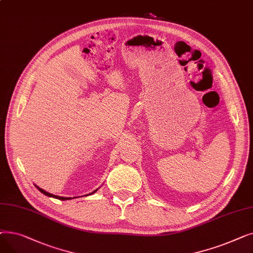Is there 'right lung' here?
I'll list each match as a JSON object with an SVG mask.
<instances>
[{
  "instance_id": "obj_1",
  "label": "right lung",
  "mask_w": 253,
  "mask_h": 253,
  "mask_svg": "<svg viewBox=\"0 0 253 253\" xmlns=\"http://www.w3.org/2000/svg\"><path fill=\"white\" fill-rule=\"evenodd\" d=\"M37 187V185H36ZM38 189H39V191L41 192V193H43L44 195H46V196H48V197H53V198H56V199H58V200H71L72 198H68V197H59V196H56V195H53V194H50V193H48V192H46V191H44L43 189H41V188H39V187H37ZM97 191V190H96ZM96 191H94L93 193H95Z\"/></svg>"
}]
</instances>
